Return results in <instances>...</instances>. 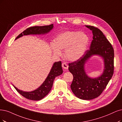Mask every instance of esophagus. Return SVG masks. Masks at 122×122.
I'll list each match as a JSON object with an SVG mask.
<instances>
[{"label":"esophagus","instance_id":"1","mask_svg":"<svg viewBox=\"0 0 122 122\" xmlns=\"http://www.w3.org/2000/svg\"><path fill=\"white\" fill-rule=\"evenodd\" d=\"M62 66L63 67V68L64 69H67L68 68V66L66 63H63L62 64Z\"/></svg>","mask_w":122,"mask_h":122}]
</instances>
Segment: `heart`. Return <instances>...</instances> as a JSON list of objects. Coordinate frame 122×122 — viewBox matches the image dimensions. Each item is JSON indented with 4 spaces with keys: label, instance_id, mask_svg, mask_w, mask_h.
I'll return each mask as SVG.
<instances>
[{
    "label": "heart",
    "instance_id": "heart-1",
    "mask_svg": "<svg viewBox=\"0 0 122 122\" xmlns=\"http://www.w3.org/2000/svg\"><path fill=\"white\" fill-rule=\"evenodd\" d=\"M89 43V38L79 31L68 30L56 36L53 40L52 51L54 55L59 56L60 50H64L67 59L74 61L81 57L86 51Z\"/></svg>",
    "mask_w": 122,
    "mask_h": 122
}]
</instances>
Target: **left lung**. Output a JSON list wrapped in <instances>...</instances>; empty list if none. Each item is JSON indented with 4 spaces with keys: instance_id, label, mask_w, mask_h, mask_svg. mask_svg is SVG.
Here are the masks:
<instances>
[{
    "instance_id": "left-lung-1",
    "label": "left lung",
    "mask_w": 122,
    "mask_h": 122,
    "mask_svg": "<svg viewBox=\"0 0 122 122\" xmlns=\"http://www.w3.org/2000/svg\"><path fill=\"white\" fill-rule=\"evenodd\" d=\"M85 26L92 31L93 35L89 50L77 61L69 63L68 70L73 76L70 86L72 92L80 99L91 100L101 95L112 77L114 68V51L100 30L91 25ZM95 55L102 58L104 66L101 76L92 78L86 74L85 65L90 58Z\"/></svg>"
}]
</instances>
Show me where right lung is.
Here are the masks:
<instances>
[{
  "label": "right lung",
  "mask_w": 122,
  "mask_h": 122,
  "mask_svg": "<svg viewBox=\"0 0 122 122\" xmlns=\"http://www.w3.org/2000/svg\"><path fill=\"white\" fill-rule=\"evenodd\" d=\"M54 28L53 24L44 26H35L30 27L20 34L15 39L16 40L23 36L30 35H45L49 33ZM63 73L61 61L54 63L50 71L44 82L38 88L31 92H24L13 86L17 92L22 96L32 101H40L46 97L51 91L55 77Z\"/></svg>",
  "instance_id": "right-lung-1"
}]
</instances>
